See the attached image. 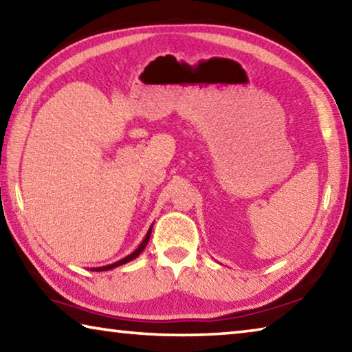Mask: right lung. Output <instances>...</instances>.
<instances>
[{"instance_id": "add662e5", "label": "right lung", "mask_w": 352, "mask_h": 352, "mask_svg": "<svg viewBox=\"0 0 352 352\" xmlns=\"http://www.w3.org/2000/svg\"><path fill=\"white\" fill-rule=\"evenodd\" d=\"M152 226H153V225H151V228H148V231H147L146 237H144V239H142V242L140 243V247L136 248L133 253L127 254L126 258H122V259H119V261H116V262H113V264H109V265H102V267H94V269H91V270H93V272H105V270H111V269H115V267H119V265H122V264H127V262H130V261H133V259L138 258V256L141 254L142 250L146 248V245H147L148 239H151V234H152Z\"/></svg>"}]
</instances>
